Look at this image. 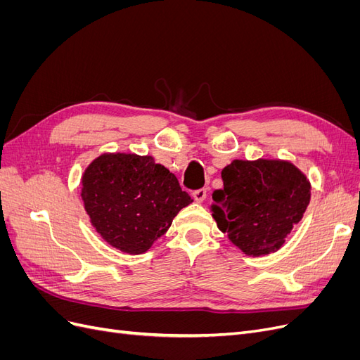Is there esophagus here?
Masks as SVG:
<instances>
[{"label": "esophagus", "instance_id": "obj_1", "mask_svg": "<svg viewBox=\"0 0 360 360\" xmlns=\"http://www.w3.org/2000/svg\"><path fill=\"white\" fill-rule=\"evenodd\" d=\"M192 197H193V200L197 201V202H202V201L205 200V197H207V191H205L204 188L193 191V192H192Z\"/></svg>", "mask_w": 360, "mask_h": 360}]
</instances>
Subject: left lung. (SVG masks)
<instances>
[{"mask_svg": "<svg viewBox=\"0 0 360 360\" xmlns=\"http://www.w3.org/2000/svg\"><path fill=\"white\" fill-rule=\"evenodd\" d=\"M222 181L212 216L249 257L276 252L311 200L309 180L288 160L236 159L222 169Z\"/></svg>", "mask_w": 360, "mask_h": 360, "instance_id": "8db88e82", "label": "left lung"}]
</instances>
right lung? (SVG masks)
<instances>
[{"instance_id": "right-lung-1", "label": "right lung", "mask_w": 360, "mask_h": 360, "mask_svg": "<svg viewBox=\"0 0 360 360\" xmlns=\"http://www.w3.org/2000/svg\"><path fill=\"white\" fill-rule=\"evenodd\" d=\"M81 197L103 240L126 254H144L192 202L177 177L151 156L105 153L82 174Z\"/></svg>"}]
</instances>
